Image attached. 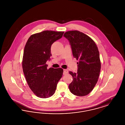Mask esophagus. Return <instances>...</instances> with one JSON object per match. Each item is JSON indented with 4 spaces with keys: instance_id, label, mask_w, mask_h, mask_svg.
Masks as SVG:
<instances>
[{
    "instance_id": "esophagus-1",
    "label": "esophagus",
    "mask_w": 125,
    "mask_h": 125,
    "mask_svg": "<svg viewBox=\"0 0 125 125\" xmlns=\"http://www.w3.org/2000/svg\"><path fill=\"white\" fill-rule=\"evenodd\" d=\"M63 71H64V72H63V74H64V75H65L66 74L68 73V70H66V69H64Z\"/></svg>"
}]
</instances>
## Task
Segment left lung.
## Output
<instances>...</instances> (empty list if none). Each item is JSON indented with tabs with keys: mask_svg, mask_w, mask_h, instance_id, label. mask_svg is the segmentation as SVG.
Returning a JSON list of instances; mask_svg holds the SVG:
<instances>
[{
	"mask_svg": "<svg viewBox=\"0 0 125 125\" xmlns=\"http://www.w3.org/2000/svg\"><path fill=\"white\" fill-rule=\"evenodd\" d=\"M64 36L69 42L73 58L79 61L77 72H69L73 78L69 89L74 95H87L95 87L100 74L101 62L98 48L89 36L77 30L66 32Z\"/></svg>",
	"mask_w": 125,
	"mask_h": 125,
	"instance_id": "8db88e82",
	"label": "left lung"
}]
</instances>
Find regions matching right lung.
Returning a JSON list of instances; mask_svg holds the SVG:
<instances>
[{"label":"right lung","instance_id":"obj_1","mask_svg":"<svg viewBox=\"0 0 125 125\" xmlns=\"http://www.w3.org/2000/svg\"><path fill=\"white\" fill-rule=\"evenodd\" d=\"M64 32L45 30L30 36L24 48L22 68L30 89L37 96L46 98L53 95L63 73L61 68L46 64L52 56L51 46Z\"/></svg>","mask_w":125,"mask_h":125}]
</instances>
